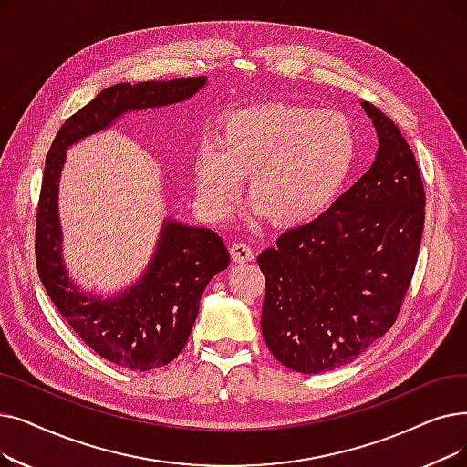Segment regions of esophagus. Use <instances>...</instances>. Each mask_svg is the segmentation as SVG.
<instances>
[{
	"mask_svg": "<svg viewBox=\"0 0 467 467\" xmlns=\"http://www.w3.org/2000/svg\"><path fill=\"white\" fill-rule=\"evenodd\" d=\"M231 257L236 263H246L254 259V250L246 244V242H234L231 246Z\"/></svg>",
	"mask_w": 467,
	"mask_h": 467,
	"instance_id": "esophagus-1",
	"label": "esophagus"
}]
</instances>
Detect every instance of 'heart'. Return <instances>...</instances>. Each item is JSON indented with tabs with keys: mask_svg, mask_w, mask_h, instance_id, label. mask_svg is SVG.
Wrapping results in <instances>:
<instances>
[{
	"mask_svg": "<svg viewBox=\"0 0 467 467\" xmlns=\"http://www.w3.org/2000/svg\"><path fill=\"white\" fill-rule=\"evenodd\" d=\"M358 140L337 110L257 105L231 112L219 135L194 149L192 173L202 210L225 217L248 177L254 215L301 225L327 210L349 177Z\"/></svg>",
	"mask_w": 467,
	"mask_h": 467,
	"instance_id": "1",
	"label": "heart"
}]
</instances>
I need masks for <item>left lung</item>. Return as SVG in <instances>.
<instances>
[{"label":"left lung","mask_w":467,"mask_h":467,"mask_svg":"<svg viewBox=\"0 0 467 467\" xmlns=\"http://www.w3.org/2000/svg\"><path fill=\"white\" fill-rule=\"evenodd\" d=\"M360 107L378 137L368 171L257 257L267 282L263 339L301 374L353 362L388 332L418 259L425 192L416 158L393 119L367 100Z\"/></svg>","instance_id":"8db88e82"}]
</instances>
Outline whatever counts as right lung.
<instances>
[{
  "mask_svg": "<svg viewBox=\"0 0 467 467\" xmlns=\"http://www.w3.org/2000/svg\"><path fill=\"white\" fill-rule=\"evenodd\" d=\"M206 84V76H194L110 86L65 121L46 158L36 221L39 278L58 313L84 343L130 370L164 367L183 351L208 282L229 267V250L215 231L166 215L154 252L135 282L114 294L84 290L70 276L63 255L58 183L67 150L110 130L126 114L185 103Z\"/></svg>",
  "mask_w": 467,
  "mask_h": 467,
  "instance_id": "add662e5",
  "label": "right lung"
}]
</instances>
